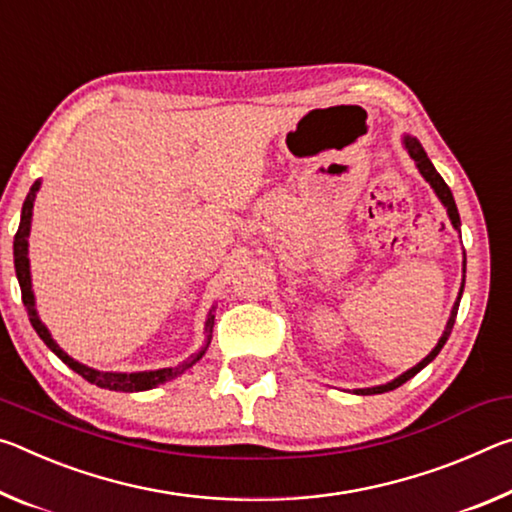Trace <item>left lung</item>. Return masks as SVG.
Instances as JSON below:
<instances>
[{
    "instance_id": "left-lung-1",
    "label": "left lung",
    "mask_w": 512,
    "mask_h": 512,
    "mask_svg": "<svg viewBox=\"0 0 512 512\" xmlns=\"http://www.w3.org/2000/svg\"><path fill=\"white\" fill-rule=\"evenodd\" d=\"M404 147H406V152L410 154V158H413V161H415L417 170H420L422 177L431 183V188L435 190V195H438V199L442 201V204H445V208H447V215H449L451 224H454V229H458V231H460V215H458V208H456L454 195H451V190H449V186L445 183V179L440 177L438 170H435L433 163L429 161V156H426L424 147L420 145V140L413 138V136H404ZM463 274H465V258H463ZM463 288H465V276H463V286H460V292H458L456 304H454V308H451V315H449V320H447L445 331H442V338L438 340V345L433 347L431 354L426 356V358L422 360V363H417L415 367H410L408 372H404L401 376H397L395 381H390V383H385V385H376V388H360V390H354L356 395H381V392H390V390L399 388L401 383H406L408 379H413V376H415L417 372H420V370H424V367L429 365L431 360L440 354V349L445 347V342L449 340L451 329H454V322H456V315H458L460 297H463Z\"/></svg>"
}]
</instances>
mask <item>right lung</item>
Segmentation results:
<instances>
[{"label":"right lung","mask_w":512,"mask_h":512,"mask_svg":"<svg viewBox=\"0 0 512 512\" xmlns=\"http://www.w3.org/2000/svg\"><path fill=\"white\" fill-rule=\"evenodd\" d=\"M40 188V181H36L29 190L27 199H24V206H22V217H20V226H18V233H15V240H13V258H15V274H18V281H20V290H22V301L24 306H27V313H29V320L31 326L36 329V333L40 335V340L45 342V345L54 351V354L63 360V363L70 367V370L77 372L83 379L99 385V388H106V390H117V392H140V390H152L156 385H161L165 381L174 379V376H179L197 363V360L206 354L208 345H211V338H213V320L215 315L211 313L206 320V345L201 347V351L197 356L188 358L186 363H181L177 367H163V370H154V372H133V374H122V372H99V370H92L88 365H81L79 360H74L65 354V351L56 345V340L52 338V333L47 331V326L40 322V317L36 313V301H33V290H31V272H29V231H31V215H33V199H36V192Z\"/></svg>","instance_id":"right-lung-1"}]
</instances>
